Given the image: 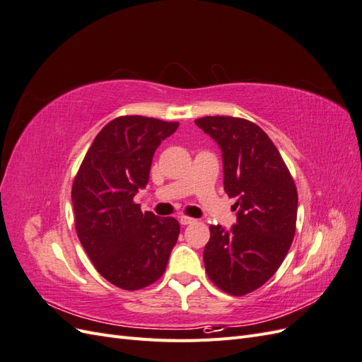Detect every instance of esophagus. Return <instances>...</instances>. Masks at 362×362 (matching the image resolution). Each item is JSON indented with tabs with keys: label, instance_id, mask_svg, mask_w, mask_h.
<instances>
[{
	"label": "esophagus",
	"instance_id": "34e87169",
	"mask_svg": "<svg viewBox=\"0 0 362 362\" xmlns=\"http://www.w3.org/2000/svg\"><path fill=\"white\" fill-rule=\"evenodd\" d=\"M178 221H180V223H181V225H184V226H185V225H190V223H194V222H196L193 217H189V216H182V214H181V216H178Z\"/></svg>",
	"mask_w": 362,
	"mask_h": 362
}]
</instances>
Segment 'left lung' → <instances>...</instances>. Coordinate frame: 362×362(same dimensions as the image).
I'll use <instances>...</instances> for the list:
<instances>
[{"instance_id":"left-lung-1","label":"left lung","mask_w":362,"mask_h":362,"mask_svg":"<svg viewBox=\"0 0 362 362\" xmlns=\"http://www.w3.org/2000/svg\"><path fill=\"white\" fill-rule=\"evenodd\" d=\"M222 151L223 189L235 198L237 225H210L204 249L208 278L228 294L259 288L282 264L291 246L298 190L279 151L250 120L233 116L196 119Z\"/></svg>"}]
</instances>
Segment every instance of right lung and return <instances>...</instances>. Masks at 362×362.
Wrapping results in <instances>:
<instances>
[{"instance_id": "right-lung-1", "label": "right lung", "mask_w": 362, "mask_h": 362, "mask_svg": "<svg viewBox=\"0 0 362 362\" xmlns=\"http://www.w3.org/2000/svg\"><path fill=\"white\" fill-rule=\"evenodd\" d=\"M178 125L145 116L113 119L74 180L76 235L100 275L119 288L140 290L160 279L178 240L177 218L141 213L133 201L149 181L156 149Z\"/></svg>"}]
</instances>
